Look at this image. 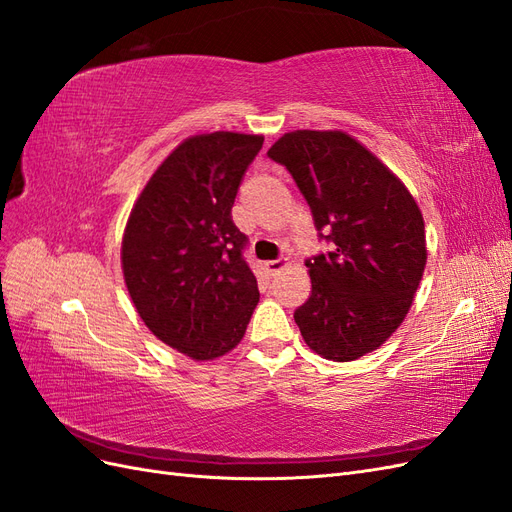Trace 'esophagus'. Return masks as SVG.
I'll return each instance as SVG.
<instances>
[{"label": "esophagus", "mask_w": 512, "mask_h": 512, "mask_svg": "<svg viewBox=\"0 0 512 512\" xmlns=\"http://www.w3.org/2000/svg\"><path fill=\"white\" fill-rule=\"evenodd\" d=\"M284 267H286V260H269V262H265V269H267V273L271 277L280 273Z\"/></svg>", "instance_id": "esophagus-1"}]
</instances>
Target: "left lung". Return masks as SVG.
Listing matches in <instances>:
<instances>
[{
    "mask_svg": "<svg viewBox=\"0 0 512 512\" xmlns=\"http://www.w3.org/2000/svg\"><path fill=\"white\" fill-rule=\"evenodd\" d=\"M267 156L297 181L331 252L305 260L312 294L294 312L305 344L348 363L378 350L410 312L427 265L425 222L393 170L342 130H294Z\"/></svg>",
    "mask_w": 512,
    "mask_h": 512,
    "instance_id": "obj_1",
    "label": "left lung"
}]
</instances>
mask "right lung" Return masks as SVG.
Returning a JSON list of instances; mask_svg holds the SVG:
<instances>
[{
    "label": "right lung",
    "instance_id": "right-lung-1",
    "mask_svg": "<svg viewBox=\"0 0 512 512\" xmlns=\"http://www.w3.org/2000/svg\"><path fill=\"white\" fill-rule=\"evenodd\" d=\"M262 141L224 130L188 136L151 175L123 230L121 269L138 316L194 361L235 348L260 299L230 211Z\"/></svg>",
    "mask_w": 512,
    "mask_h": 512
}]
</instances>
